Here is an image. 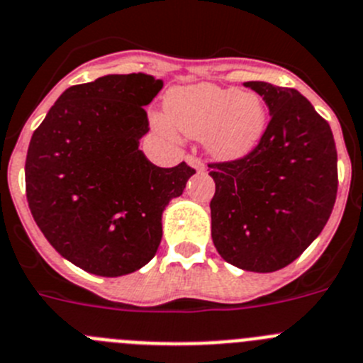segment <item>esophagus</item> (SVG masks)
Returning a JSON list of instances; mask_svg holds the SVG:
<instances>
[{"label":"esophagus","mask_w":363,"mask_h":363,"mask_svg":"<svg viewBox=\"0 0 363 363\" xmlns=\"http://www.w3.org/2000/svg\"><path fill=\"white\" fill-rule=\"evenodd\" d=\"M186 162H188L191 168L197 169V172H202V169H204V162L199 157H195V155H188V157H186Z\"/></svg>","instance_id":"obj_1"}]
</instances>
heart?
I'll use <instances>...</instances> for the list:
<instances>
[{"label": "heart", "instance_id": "obj_1", "mask_svg": "<svg viewBox=\"0 0 363 363\" xmlns=\"http://www.w3.org/2000/svg\"><path fill=\"white\" fill-rule=\"evenodd\" d=\"M164 116L182 135L204 139L206 150L220 161L250 155L267 130V106L259 94L213 83L172 88L166 94ZM157 125L166 130L162 121Z\"/></svg>", "mask_w": 363, "mask_h": 363}]
</instances>
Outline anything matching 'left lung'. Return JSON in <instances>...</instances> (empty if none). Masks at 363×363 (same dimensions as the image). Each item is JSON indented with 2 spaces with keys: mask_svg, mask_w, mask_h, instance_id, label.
<instances>
[{
  "mask_svg": "<svg viewBox=\"0 0 363 363\" xmlns=\"http://www.w3.org/2000/svg\"><path fill=\"white\" fill-rule=\"evenodd\" d=\"M244 86L262 97L269 125L250 155L210 164L211 238L231 266L271 273L298 259L329 220L336 146L328 123L295 88L266 81Z\"/></svg>",
  "mask_w": 363,
  "mask_h": 363,
  "instance_id": "8db88e82",
  "label": "left lung"
}]
</instances>
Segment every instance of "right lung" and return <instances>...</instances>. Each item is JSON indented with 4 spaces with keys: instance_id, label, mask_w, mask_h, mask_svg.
Segmentation results:
<instances>
[{
    "instance_id": "right-lung-1",
    "label": "right lung",
    "mask_w": 363,
    "mask_h": 363,
    "mask_svg": "<svg viewBox=\"0 0 363 363\" xmlns=\"http://www.w3.org/2000/svg\"><path fill=\"white\" fill-rule=\"evenodd\" d=\"M162 79L110 74L67 88L30 139L27 201L61 257L99 277L141 269L157 253L162 211L195 169L152 164L139 150L148 133L143 106Z\"/></svg>"
}]
</instances>
